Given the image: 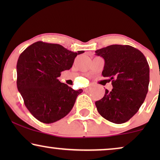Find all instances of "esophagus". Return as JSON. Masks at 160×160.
<instances>
[{
  "mask_svg": "<svg viewBox=\"0 0 160 160\" xmlns=\"http://www.w3.org/2000/svg\"><path fill=\"white\" fill-rule=\"evenodd\" d=\"M88 87H87V88H84V91H87V90H88Z\"/></svg>",
  "mask_w": 160,
  "mask_h": 160,
  "instance_id": "1",
  "label": "esophagus"
}]
</instances>
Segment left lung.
Instances as JSON below:
<instances>
[{
  "mask_svg": "<svg viewBox=\"0 0 160 160\" xmlns=\"http://www.w3.org/2000/svg\"><path fill=\"white\" fill-rule=\"evenodd\" d=\"M95 54L104 59L102 75L110 78L113 86L95 102L98 113L113 123H124L138 111L147 95V60L141 51L129 45H111L96 50Z\"/></svg>",
  "mask_w": 160,
  "mask_h": 160,
  "instance_id": "obj_1",
  "label": "left lung"
}]
</instances>
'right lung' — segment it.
Listing matches in <instances>:
<instances>
[{
	"instance_id": "right-lung-1",
	"label": "right lung",
	"mask_w": 160,
	"mask_h": 160,
	"mask_svg": "<svg viewBox=\"0 0 160 160\" xmlns=\"http://www.w3.org/2000/svg\"><path fill=\"white\" fill-rule=\"evenodd\" d=\"M84 52H73L57 43L37 41L19 55L17 89L26 108L38 121L53 123L73 108L83 90H74L61 83L58 77L62 71L71 69L76 57Z\"/></svg>"
}]
</instances>
